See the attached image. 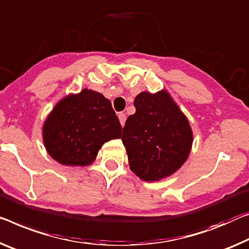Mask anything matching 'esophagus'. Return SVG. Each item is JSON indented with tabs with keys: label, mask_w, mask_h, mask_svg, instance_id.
<instances>
[{
	"label": "esophagus",
	"mask_w": 249,
	"mask_h": 249,
	"mask_svg": "<svg viewBox=\"0 0 249 249\" xmlns=\"http://www.w3.org/2000/svg\"><path fill=\"white\" fill-rule=\"evenodd\" d=\"M118 118H119L121 125H122V127H124V124H125V118H127V117H125V114L124 112H120L119 114H118Z\"/></svg>",
	"instance_id": "esophagus-1"
}]
</instances>
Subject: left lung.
Segmentation results:
<instances>
[{"instance_id":"1","label":"left lung","mask_w":249,"mask_h":249,"mask_svg":"<svg viewBox=\"0 0 249 249\" xmlns=\"http://www.w3.org/2000/svg\"><path fill=\"white\" fill-rule=\"evenodd\" d=\"M120 137L130 170L143 181H159L188 159L194 135L188 118L167 90L142 91L135 98Z\"/></svg>"}]
</instances>
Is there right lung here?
<instances>
[{
    "label": "right lung",
    "mask_w": 249,
    "mask_h": 249,
    "mask_svg": "<svg viewBox=\"0 0 249 249\" xmlns=\"http://www.w3.org/2000/svg\"><path fill=\"white\" fill-rule=\"evenodd\" d=\"M121 129L109 99L83 89L56 102L42 125V138L55 161L86 167L94 161L103 143L120 138Z\"/></svg>",
    "instance_id": "right-lung-1"
}]
</instances>
